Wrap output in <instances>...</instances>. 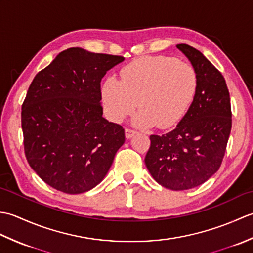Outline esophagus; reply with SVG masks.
Returning a JSON list of instances; mask_svg holds the SVG:
<instances>
[{
	"instance_id": "obj_1",
	"label": "esophagus",
	"mask_w": 253,
	"mask_h": 253,
	"mask_svg": "<svg viewBox=\"0 0 253 253\" xmlns=\"http://www.w3.org/2000/svg\"><path fill=\"white\" fill-rule=\"evenodd\" d=\"M133 135H136V131L135 130L130 129V128H126V129H125V137L127 139H130Z\"/></svg>"
}]
</instances>
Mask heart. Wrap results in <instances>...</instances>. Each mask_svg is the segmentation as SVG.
<instances>
[{
  "instance_id": "heart-1",
  "label": "heart",
  "mask_w": 253,
  "mask_h": 253,
  "mask_svg": "<svg viewBox=\"0 0 253 253\" xmlns=\"http://www.w3.org/2000/svg\"><path fill=\"white\" fill-rule=\"evenodd\" d=\"M198 76L190 64L169 56H143L121 72V80L107 78L101 89L103 107L120 123L135 110L137 126H175L186 115L197 92Z\"/></svg>"
}]
</instances>
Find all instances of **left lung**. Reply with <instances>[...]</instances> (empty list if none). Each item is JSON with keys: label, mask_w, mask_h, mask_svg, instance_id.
Listing matches in <instances>:
<instances>
[{"label": "left lung", "mask_w": 253, "mask_h": 253, "mask_svg": "<svg viewBox=\"0 0 253 253\" xmlns=\"http://www.w3.org/2000/svg\"><path fill=\"white\" fill-rule=\"evenodd\" d=\"M176 47L195 68L197 92L174 130L150 136L151 146L144 162L161 186L187 190L202 185L218 170L232 129V110L223 75L195 47Z\"/></svg>", "instance_id": "1"}]
</instances>
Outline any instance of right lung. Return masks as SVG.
Listing matches in <instances>:
<instances>
[{"label":"right lung","mask_w":253,"mask_h":253,"mask_svg":"<svg viewBox=\"0 0 253 253\" xmlns=\"http://www.w3.org/2000/svg\"><path fill=\"white\" fill-rule=\"evenodd\" d=\"M124 60L71 47L32 80L21 106L25 154L54 189L69 195L91 190L125 142L124 128L102 116L100 84Z\"/></svg>","instance_id":"add662e5"}]
</instances>
